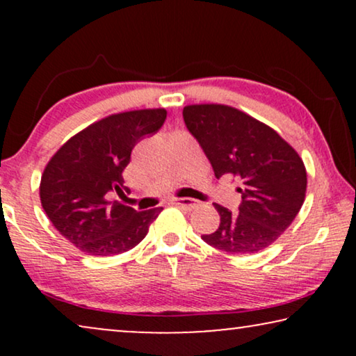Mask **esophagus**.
Masks as SVG:
<instances>
[{
    "label": "esophagus",
    "mask_w": 356,
    "mask_h": 356,
    "mask_svg": "<svg viewBox=\"0 0 356 356\" xmlns=\"http://www.w3.org/2000/svg\"><path fill=\"white\" fill-rule=\"evenodd\" d=\"M170 202H172L173 206L186 207V209H193L194 206H196V201H193V199H189V197H173Z\"/></svg>",
    "instance_id": "34e87169"
}]
</instances>
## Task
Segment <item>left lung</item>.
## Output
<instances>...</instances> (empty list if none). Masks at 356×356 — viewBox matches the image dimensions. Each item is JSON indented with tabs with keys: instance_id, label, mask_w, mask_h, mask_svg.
<instances>
[{
	"instance_id": "1",
	"label": "left lung",
	"mask_w": 356,
	"mask_h": 356,
	"mask_svg": "<svg viewBox=\"0 0 356 356\" xmlns=\"http://www.w3.org/2000/svg\"><path fill=\"white\" fill-rule=\"evenodd\" d=\"M183 120L217 178H240L238 213L213 204L220 225L202 240L230 254L270 246L295 220L305 202L303 160L274 129L227 105H188Z\"/></svg>"
}]
</instances>
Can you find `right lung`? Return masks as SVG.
Returning <instances> with one entry per match:
<instances>
[{
	"instance_id": "1",
	"label": "right lung",
	"mask_w": 356,
	"mask_h": 356,
	"mask_svg": "<svg viewBox=\"0 0 356 356\" xmlns=\"http://www.w3.org/2000/svg\"><path fill=\"white\" fill-rule=\"evenodd\" d=\"M167 111L134 110L90 124L61 145L45 167L40 201L53 227L77 250L111 256L133 250L147 235L162 207L138 212L110 202L123 194V172L134 145L162 128Z\"/></svg>"
}]
</instances>
